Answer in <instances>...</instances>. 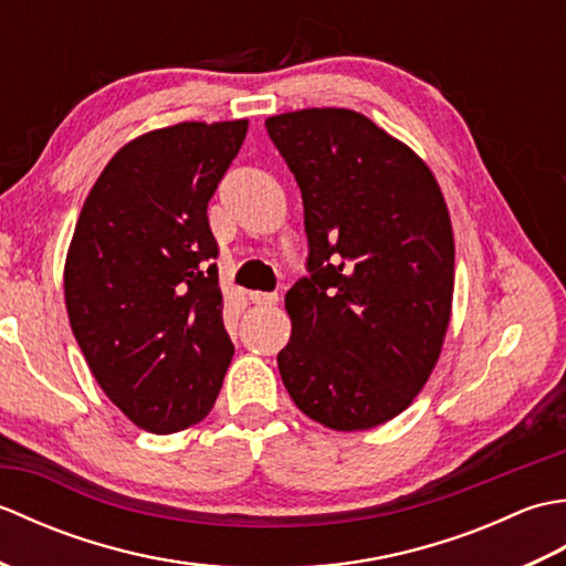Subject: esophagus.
I'll return each mask as SVG.
<instances>
[{"label": "esophagus", "instance_id": "obj_1", "mask_svg": "<svg viewBox=\"0 0 566 566\" xmlns=\"http://www.w3.org/2000/svg\"><path fill=\"white\" fill-rule=\"evenodd\" d=\"M250 302L258 306H272L280 302V294L276 292H250Z\"/></svg>", "mask_w": 566, "mask_h": 566}]
</instances>
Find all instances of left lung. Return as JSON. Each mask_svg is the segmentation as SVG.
<instances>
[{"instance_id": "1", "label": "left lung", "mask_w": 566, "mask_h": 566, "mask_svg": "<svg viewBox=\"0 0 566 566\" xmlns=\"http://www.w3.org/2000/svg\"><path fill=\"white\" fill-rule=\"evenodd\" d=\"M302 189L308 276L284 296L292 401L333 430L387 423L423 389L450 323L454 240L428 165L350 109L270 116Z\"/></svg>"}]
</instances>
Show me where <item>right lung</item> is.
<instances>
[{
    "label": "right lung",
    "instance_id": "obj_1",
    "mask_svg": "<svg viewBox=\"0 0 566 566\" xmlns=\"http://www.w3.org/2000/svg\"><path fill=\"white\" fill-rule=\"evenodd\" d=\"M248 122L130 140L94 182L65 262L72 333L104 394L155 436L207 416L231 365L207 207Z\"/></svg>",
    "mask_w": 566,
    "mask_h": 566
}]
</instances>
